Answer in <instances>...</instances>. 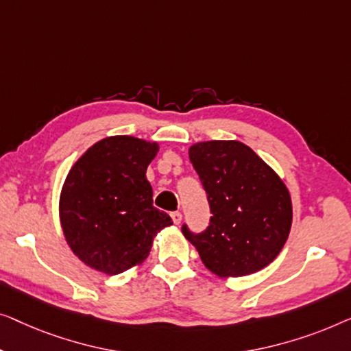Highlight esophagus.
I'll return each instance as SVG.
<instances>
[{
  "label": "esophagus",
  "instance_id": "esophagus-1",
  "mask_svg": "<svg viewBox=\"0 0 351 351\" xmlns=\"http://www.w3.org/2000/svg\"><path fill=\"white\" fill-rule=\"evenodd\" d=\"M171 219H173V223L178 226L181 223V219H182V215L180 213V211H173V213H171Z\"/></svg>",
  "mask_w": 351,
  "mask_h": 351
}]
</instances>
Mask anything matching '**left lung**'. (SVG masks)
Returning a JSON list of instances; mask_svg holds the SVG:
<instances>
[{"instance_id": "left-lung-1", "label": "left lung", "mask_w": 351, "mask_h": 351, "mask_svg": "<svg viewBox=\"0 0 351 351\" xmlns=\"http://www.w3.org/2000/svg\"><path fill=\"white\" fill-rule=\"evenodd\" d=\"M189 160L204 184L213 216L208 229L182 234L202 263L219 278H237L267 267L288 240L293 202L283 180L245 143H194Z\"/></svg>"}]
</instances>
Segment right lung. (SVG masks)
<instances>
[{"mask_svg": "<svg viewBox=\"0 0 351 351\" xmlns=\"http://www.w3.org/2000/svg\"><path fill=\"white\" fill-rule=\"evenodd\" d=\"M159 143L112 135L92 145L68 171L58 216L76 258L98 272L117 275L149 256L154 237L173 224L152 206L147 165Z\"/></svg>", "mask_w": 351, "mask_h": 351, "instance_id": "right-lung-1", "label": "right lung"}]
</instances>
